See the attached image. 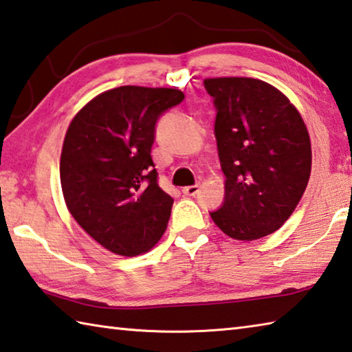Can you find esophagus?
I'll list each match as a JSON object with an SVG mask.
<instances>
[{
    "instance_id": "esophagus-1",
    "label": "esophagus",
    "mask_w": 352,
    "mask_h": 352,
    "mask_svg": "<svg viewBox=\"0 0 352 352\" xmlns=\"http://www.w3.org/2000/svg\"><path fill=\"white\" fill-rule=\"evenodd\" d=\"M182 193L187 195V196H196V195L199 193V186H198V184H195V186L184 187L182 188Z\"/></svg>"
}]
</instances>
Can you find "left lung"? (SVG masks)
<instances>
[{
	"mask_svg": "<svg viewBox=\"0 0 352 352\" xmlns=\"http://www.w3.org/2000/svg\"><path fill=\"white\" fill-rule=\"evenodd\" d=\"M217 111L214 138L226 196L210 217L230 238L252 241L286 223L311 176L309 134L272 85L248 77L204 80Z\"/></svg>",
	"mask_w": 352,
	"mask_h": 352,
	"instance_id": "8db88e82",
	"label": "left lung"
}]
</instances>
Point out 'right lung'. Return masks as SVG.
Masks as SVG:
<instances>
[{
    "label": "right lung",
    "instance_id": "add662e5",
    "mask_svg": "<svg viewBox=\"0 0 352 352\" xmlns=\"http://www.w3.org/2000/svg\"><path fill=\"white\" fill-rule=\"evenodd\" d=\"M186 96L120 86L86 104L66 131L61 190L74 219L117 255L150 250L168 224L173 198L159 187L151 146L159 117Z\"/></svg>",
    "mask_w": 352,
    "mask_h": 352
}]
</instances>
